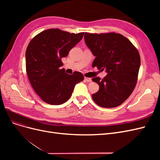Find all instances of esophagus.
<instances>
[{
  "label": "esophagus",
  "mask_w": 160,
  "mask_h": 160,
  "mask_svg": "<svg viewBox=\"0 0 160 160\" xmlns=\"http://www.w3.org/2000/svg\"><path fill=\"white\" fill-rule=\"evenodd\" d=\"M85 80L87 81V82H88V83H90V82H91V78H89V77H85Z\"/></svg>",
  "instance_id": "obj_1"
}]
</instances>
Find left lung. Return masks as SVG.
<instances>
[{"label": "left lung", "instance_id": "8db88e82", "mask_svg": "<svg viewBox=\"0 0 160 160\" xmlns=\"http://www.w3.org/2000/svg\"><path fill=\"white\" fill-rule=\"evenodd\" d=\"M86 45L95 57L93 67L105 70L103 79H92L99 89L92 95L93 101L102 108H111L122 104L133 92L141 64L140 56L131 41L115 32H85Z\"/></svg>", "mask_w": 160, "mask_h": 160}]
</instances>
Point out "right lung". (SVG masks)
Returning a JSON list of instances; mask_svg holds the SVG:
<instances>
[{
  "label": "right lung",
  "instance_id": "right-lung-1",
  "mask_svg": "<svg viewBox=\"0 0 160 160\" xmlns=\"http://www.w3.org/2000/svg\"><path fill=\"white\" fill-rule=\"evenodd\" d=\"M83 35L50 28L38 34L28 44L25 53L27 73L32 88L47 103H64L76 84L83 81L81 72L69 75L65 69H60L63 65L62 58L68 55Z\"/></svg>",
  "mask_w": 160,
  "mask_h": 160
}]
</instances>
